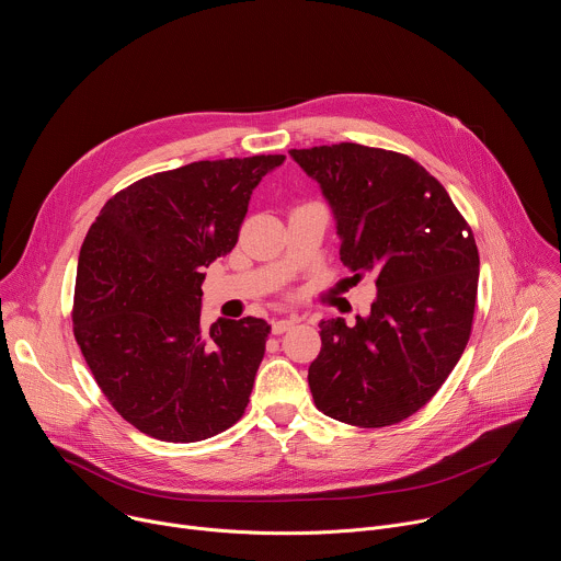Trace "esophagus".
Listing matches in <instances>:
<instances>
[{"instance_id":"esophagus-1","label":"esophagus","mask_w":561,"mask_h":561,"mask_svg":"<svg viewBox=\"0 0 561 561\" xmlns=\"http://www.w3.org/2000/svg\"><path fill=\"white\" fill-rule=\"evenodd\" d=\"M295 322H297L295 317H279V319H273V322H271V329H273V333H275V335H282V333L290 331V329L295 327Z\"/></svg>"}]
</instances>
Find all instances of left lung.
Here are the masks:
<instances>
[{
    "label": "left lung",
    "mask_w": 561,
    "mask_h": 561,
    "mask_svg": "<svg viewBox=\"0 0 561 561\" xmlns=\"http://www.w3.org/2000/svg\"><path fill=\"white\" fill-rule=\"evenodd\" d=\"M319 184L342 262L377 295L353 327L319 322L322 351L308 368L314 407L364 428L417 413L459 362L474 312L479 255L446 188L415 159L362 144L290 150Z\"/></svg>",
    "instance_id": "1"
}]
</instances>
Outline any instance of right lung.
<instances>
[{
    "mask_svg": "<svg viewBox=\"0 0 561 561\" xmlns=\"http://www.w3.org/2000/svg\"><path fill=\"white\" fill-rule=\"evenodd\" d=\"M284 154L193 162L117 193L77 264L75 340L113 409L173 444L244 415L266 351L264 319L202 327V282L228 255L249 202Z\"/></svg>",
    "mask_w": 561,
    "mask_h": 561,
    "instance_id": "1",
    "label": "right lung"
}]
</instances>
